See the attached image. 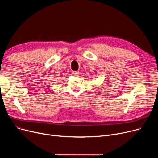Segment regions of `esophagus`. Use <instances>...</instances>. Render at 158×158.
<instances>
[{"instance_id":"obj_1","label":"esophagus","mask_w":158,"mask_h":158,"mask_svg":"<svg viewBox=\"0 0 158 158\" xmlns=\"http://www.w3.org/2000/svg\"><path fill=\"white\" fill-rule=\"evenodd\" d=\"M72 73H73V76H79V71H73V72H72Z\"/></svg>"}]
</instances>
